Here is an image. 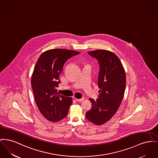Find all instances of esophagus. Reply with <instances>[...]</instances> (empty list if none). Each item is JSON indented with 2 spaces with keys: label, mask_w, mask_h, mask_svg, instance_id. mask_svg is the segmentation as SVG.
Wrapping results in <instances>:
<instances>
[{
  "label": "esophagus",
  "mask_w": 158,
  "mask_h": 158,
  "mask_svg": "<svg viewBox=\"0 0 158 158\" xmlns=\"http://www.w3.org/2000/svg\"><path fill=\"white\" fill-rule=\"evenodd\" d=\"M76 100L77 102H82V101H84V98H80V99H78V98H76Z\"/></svg>",
  "instance_id": "34e87169"
}]
</instances>
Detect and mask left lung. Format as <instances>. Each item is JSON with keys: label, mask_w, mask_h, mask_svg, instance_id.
Masks as SVG:
<instances>
[{"label": "left lung", "mask_w": 158, "mask_h": 158, "mask_svg": "<svg viewBox=\"0 0 158 158\" xmlns=\"http://www.w3.org/2000/svg\"><path fill=\"white\" fill-rule=\"evenodd\" d=\"M99 64L98 98H89L92 107L86 113V119L100 125L109 121L118 110L126 86V75L120 60L109 51L99 49L88 52Z\"/></svg>", "instance_id": "8db88e82"}]
</instances>
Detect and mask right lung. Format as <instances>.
Instances as JSON below:
<instances>
[{
    "label": "right lung",
    "instance_id": "right-lung-1",
    "mask_svg": "<svg viewBox=\"0 0 158 158\" xmlns=\"http://www.w3.org/2000/svg\"><path fill=\"white\" fill-rule=\"evenodd\" d=\"M79 54L72 50L54 49L43 52L37 60L31 88L39 111L48 121H61L68 114L72 98L57 94L56 88L61 83L59 76L65 61Z\"/></svg>",
    "mask_w": 158,
    "mask_h": 158
}]
</instances>
